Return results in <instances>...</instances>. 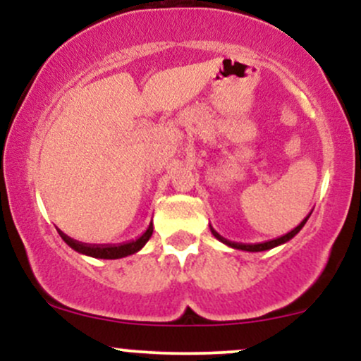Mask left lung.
<instances>
[{
  "label": "left lung",
  "mask_w": 361,
  "mask_h": 361,
  "mask_svg": "<svg viewBox=\"0 0 361 361\" xmlns=\"http://www.w3.org/2000/svg\"><path fill=\"white\" fill-rule=\"evenodd\" d=\"M310 217V214L307 215V217L304 219V221H302L299 226L295 227V229H292L290 231V233H287V234H283V235H280V238H275V239H271V241H264V243H255V244H243V243H234V241H229V239H226V238H222L221 234L217 233V231L214 229L212 226H210V231H212V234L215 235V238L219 239V241L221 243H224L226 244V246H229V247H234V250H241V251H250V252H258V251H268V250H273V247H276V246H280V244H285L287 241H290V239L293 238V235H297L300 233V229L302 227L305 226V222H307V219Z\"/></svg>",
  "instance_id": "left-lung-1"
}]
</instances>
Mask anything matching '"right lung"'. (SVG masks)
Listing matches in <instances>:
<instances>
[{
  "label": "right lung",
  "instance_id": "1",
  "mask_svg": "<svg viewBox=\"0 0 361 361\" xmlns=\"http://www.w3.org/2000/svg\"><path fill=\"white\" fill-rule=\"evenodd\" d=\"M152 222L149 224V227L144 231L142 234L139 235L137 239H132L128 243H122V244H88V243H80L76 239H71L69 235H66L62 231L57 229V233L64 243L68 244L69 247H73L74 251L81 252V255L91 256V258H100V259H118V258H126V256L134 255L142 250L146 246V243L149 241V238L152 235Z\"/></svg>",
  "mask_w": 361,
  "mask_h": 361
}]
</instances>
